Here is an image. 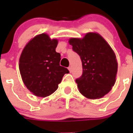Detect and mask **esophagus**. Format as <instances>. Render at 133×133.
Returning a JSON list of instances; mask_svg holds the SVG:
<instances>
[{
    "instance_id": "34e87169",
    "label": "esophagus",
    "mask_w": 133,
    "mask_h": 133,
    "mask_svg": "<svg viewBox=\"0 0 133 133\" xmlns=\"http://www.w3.org/2000/svg\"><path fill=\"white\" fill-rule=\"evenodd\" d=\"M68 69H69V72H71V71H72V67H71V66H69V68H68Z\"/></svg>"
}]
</instances>
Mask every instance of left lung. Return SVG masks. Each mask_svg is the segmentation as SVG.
<instances>
[{
	"label": "left lung",
	"instance_id": "left-lung-1",
	"mask_svg": "<svg viewBox=\"0 0 133 133\" xmlns=\"http://www.w3.org/2000/svg\"><path fill=\"white\" fill-rule=\"evenodd\" d=\"M69 43L82 60V75L76 79L79 91L88 98L103 97L116 80L118 63L112 48L96 33H87L83 38H70Z\"/></svg>",
	"mask_w": 133,
	"mask_h": 133
}]
</instances>
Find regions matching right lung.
Listing matches in <instances>:
<instances>
[{"label":"right lung","mask_w":133,"mask_h":133,"mask_svg":"<svg viewBox=\"0 0 133 133\" xmlns=\"http://www.w3.org/2000/svg\"><path fill=\"white\" fill-rule=\"evenodd\" d=\"M57 39L45 33L35 37L24 48L19 70L26 88L37 96L45 97L57 89L64 75L69 73L60 65V54L56 52Z\"/></svg>","instance_id":"add662e5"}]
</instances>
